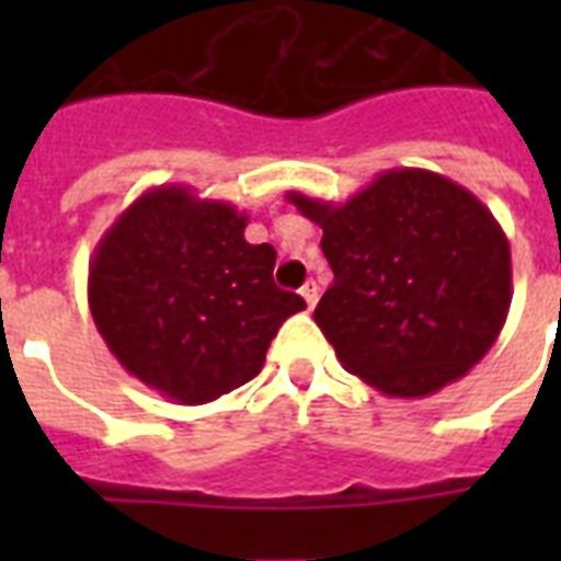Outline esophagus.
Wrapping results in <instances>:
<instances>
[{"label": "esophagus", "instance_id": "34e87169", "mask_svg": "<svg viewBox=\"0 0 561 561\" xmlns=\"http://www.w3.org/2000/svg\"><path fill=\"white\" fill-rule=\"evenodd\" d=\"M299 294H302V299H306L308 308H314L317 299H320V288H317L314 279H308L306 285H302V290H299Z\"/></svg>", "mask_w": 561, "mask_h": 561}]
</instances>
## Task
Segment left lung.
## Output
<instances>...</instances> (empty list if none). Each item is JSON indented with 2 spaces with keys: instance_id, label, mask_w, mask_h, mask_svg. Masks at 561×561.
Returning <instances> with one entry per match:
<instances>
[{
  "instance_id": "1",
  "label": "left lung",
  "mask_w": 561,
  "mask_h": 561,
  "mask_svg": "<svg viewBox=\"0 0 561 561\" xmlns=\"http://www.w3.org/2000/svg\"><path fill=\"white\" fill-rule=\"evenodd\" d=\"M288 201L323 229L334 282L314 320L346 373L390 399H425L492 350L513 302V259L469 188L390 169L346 203Z\"/></svg>"
}]
</instances>
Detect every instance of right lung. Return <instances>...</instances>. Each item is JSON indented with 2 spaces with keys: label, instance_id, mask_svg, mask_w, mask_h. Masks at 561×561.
Returning <instances> with one entry per match:
<instances>
[{
  "label": "right lung",
  "instance_id": "1",
  "mask_svg": "<svg viewBox=\"0 0 561 561\" xmlns=\"http://www.w3.org/2000/svg\"><path fill=\"white\" fill-rule=\"evenodd\" d=\"M247 211L194 188L153 186L90 259L95 329L116 360L178 404H206L262 373L267 346L306 299L276 288L271 244Z\"/></svg>",
  "mask_w": 561,
  "mask_h": 561
}]
</instances>
